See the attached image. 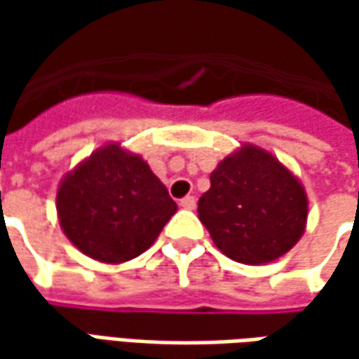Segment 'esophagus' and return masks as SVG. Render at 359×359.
<instances>
[{
  "mask_svg": "<svg viewBox=\"0 0 359 359\" xmlns=\"http://www.w3.org/2000/svg\"><path fill=\"white\" fill-rule=\"evenodd\" d=\"M180 205H182L184 210H196V198H194V196H186L184 200L180 201Z\"/></svg>",
  "mask_w": 359,
  "mask_h": 359,
  "instance_id": "obj_1",
  "label": "esophagus"
}]
</instances>
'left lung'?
Here are the masks:
<instances>
[{"mask_svg": "<svg viewBox=\"0 0 359 359\" xmlns=\"http://www.w3.org/2000/svg\"><path fill=\"white\" fill-rule=\"evenodd\" d=\"M210 182L198 215L229 259L248 266L269 264L304 236L306 189L268 149L243 144L217 163Z\"/></svg>", "mask_w": 359, "mask_h": 359, "instance_id": "obj_1", "label": "left lung"}]
</instances>
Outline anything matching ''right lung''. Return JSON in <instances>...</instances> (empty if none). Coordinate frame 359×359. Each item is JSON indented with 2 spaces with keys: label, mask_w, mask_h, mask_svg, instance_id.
I'll return each mask as SVG.
<instances>
[{
  "label": "right lung",
  "mask_w": 359,
  "mask_h": 359,
  "mask_svg": "<svg viewBox=\"0 0 359 359\" xmlns=\"http://www.w3.org/2000/svg\"><path fill=\"white\" fill-rule=\"evenodd\" d=\"M55 208L67 240L104 264L144 254L177 212L147 161L119 144L97 147L65 173Z\"/></svg>",
  "instance_id": "add662e5"
}]
</instances>
